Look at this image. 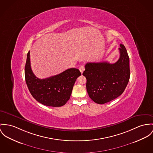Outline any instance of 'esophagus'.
Returning <instances> with one entry per match:
<instances>
[{"label": "esophagus", "mask_w": 153, "mask_h": 153, "mask_svg": "<svg viewBox=\"0 0 153 153\" xmlns=\"http://www.w3.org/2000/svg\"><path fill=\"white\" fill-rule=\"evenodd\" d=\"M79 70H80V71L81 73L82 74V73H83V71H84L85 70V68H84V65H82L80 66V68H79Z\"/></svg>", "instance_id": "1"}]
</instances>
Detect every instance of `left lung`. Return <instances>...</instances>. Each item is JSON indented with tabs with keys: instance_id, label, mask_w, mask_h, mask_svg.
Listing matches in <instances>:
<instances>
[{
	"instance_id": "8db88e82",
	"label": "left lung",
	"mask_w": 153,
	"mask_h": 153,
	"mask_svg": "<svg viewBox=\"0 0 153 153\" xmlns=\"http://www.w3.org/2000/svg\"><path fill=\"white\" fill-rule=\"evenodd\" d=\"M120 47L117 62L87 63L85 66L82 75L87 79V91L97 104H104L117 98L129 81V58L125 46L120 44Z\"/></svg>"
}]
</instances>
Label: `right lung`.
Instances as JSON below:
<instances>
[{
    "instance_id": "obj_1",
    "label": "right lung",
    "mask_w": 153,
    "mask_h": 153,
    "mask_svg": "<svg viewBox=\"0 0 153 153\" xmlns=\"http://www.w3.org/2000/svg\"><path fill=\"white\" fill-rule=\"evenodd\" d=\"M81 73L71 68L59 74L39 79L33 73L30 63V51L25 66V79L32 96L39 103L53 107L64 105L70 99L74 84Z\"/></svg>"
}]
</instances>
